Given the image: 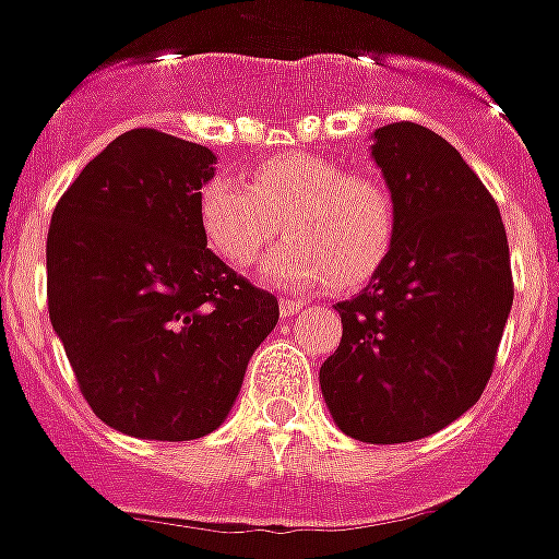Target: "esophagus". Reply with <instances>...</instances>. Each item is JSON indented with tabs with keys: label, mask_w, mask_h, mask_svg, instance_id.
Instances as JSON below:
<instances>
[{
	"label": "esophagus",
	"mask_w": 559,
	"mask_h": 559,
	"mask_svg": "<svg viewBox=\"0 0 559 559\" xmlns=\"http://www.w3.org/2000/svg\"><path fill=\"white\" fill-rule=\"evenodd\" d=\"M307 304L301 301V298H281L278 310H281V319H293L295 312H301Z\"/></svg>",
	"instance_id": "esophagus-1"
}]
</instances>
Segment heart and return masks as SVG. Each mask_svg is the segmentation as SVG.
Segmentation results:
<instances>
[{
    "label": "heart",
    "mask_w": 559,
    "mask_h": 559,
    "mask_svg": "<svg viewBox=\"0 0 559 559\" xmlns=\"http://www.w3.org/2000/svg\"><path fill=\"white\" fill-rule=\"evenodd\" d=\"M209 249L247 270L281 233L289 235L261 264L272 287L365 284L396 240V198L382 177L344 171L321 154L289 152L252 169L249 183L217 175L198 194Z\"/></svg>",
    "instance_id": "1"
}]
</instances>
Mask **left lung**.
<instances>
[{
	"label": "left lung",
	"instance_id": "obj_1",
	"mask_svg": "<svg viewBox=\"0 0 559 559\" xmlns=\"http://www.w3.org/2000/svg\"><path fill=\"white\" fill-rule=\"evenodd\" d=\"M370 157L396 198L384 264L338 301L342 344L321 365L330 416L358 442H416L479 402L514 304L500 209L437 131L390 122Z\"/></svg>",
	"mask_w": 559,
	"mask_h": 559
}]
</instances>
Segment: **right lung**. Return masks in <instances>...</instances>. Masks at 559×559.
I'll return each mask as SVG.
<instances>
[{"label":"right lung","instance_id":"1","mask_svg":"<svg viewBox=\"0 0 559 559\" xmlns=\"http://www.w3.org/2000/svg\"><path fill=\"white\" fill-rule=\"evenodd\" d=\"M206 146L154 129L111 140L48 229V312L91 411L134 439L189 442L224 425L275 295L206 249Z\"/></svg>","mask_w":559,"mask_h":559}]
</instances>
